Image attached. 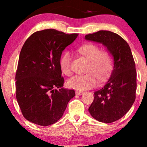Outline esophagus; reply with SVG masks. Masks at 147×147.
Segmentation results:
<instances>
[{
  "instance_id": "esophagus-1",
  "label": "esophagus",
  "mask_w": 147,
  "mask_h": 147,
  "mask_svg": "<svg viewBox=\"0 0 147 147\" xmlns=\"http://www.w3.org/2000/svg\"><path fill=\"white\" fill-rule=\"evenodd\" d=\"M75 93H76V95H82V94L84 93L83 92H82V91H79V90H76V92H75Z\"/></svg>"
}]
</instances>
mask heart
Masks as SVG:
<instances>
[{"mask_svg":"<svg viewBox=\"0 0 147 147\" xmlns=\"http://www.w3.org/2000/svg\"><path fill=\"white\" fill-rule=\"evenodd\" d=\"M78 52L88 60L86 71L83 75L74 76L68 81L70 88L78 90L94 87L99 82L106 80L111 75L114 66L112 55L109 51L101 50L98 45L94 43H86L78 48ZM72 55L70 52H65L61 57L59 65L61 72L65 75H71Z\"/></svg>","mask_w":147,"mask_h":147,"instance_id":"heart-1","label":"heart"}]
</instances>
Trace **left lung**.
<instances>
[{"label": "left lung", "mask_w": 147, "mask_h": 147, "mask_svg": "<svg viewBox=\"0 0 147 147\" xmlns=\"http://www.w3.org/2000/svg\"><path fill=\"white\" fill-rule=\"evenodd\" d=\"M85 39L102 43L112 55L114 67L111 77L94 92L88 111L97 121L111 123L122 118L136 99V69L131 48L117 34L100 30L85 36Z\"/></svg>", "instance_id": "obj_1"}]
</instances>
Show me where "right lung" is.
Here are the masks:
<instances>
[{"instance_id":"obj_1","label":"right lung","mask_w":147,"mask_h":147,"mask_svg":"<svg viewBox=\"0 0 147 147\" xmlns=\"http://www.w3.org/2000/svg\"><path fill=\"white\" fill-rule=\"evenodd\" d=\"M77 36L48 29L33 33L25 41L15 79L16 99L27 120L51 125L61 118L75 97V90L63 88L59 61L64 49Z\"/></svg>"}]
</instances>
